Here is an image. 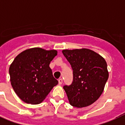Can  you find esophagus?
I'll return each instance as SVG.
<instances>
[{
    "mask_svg": "<svg viewBox=\"0 0 125 125\" xmlns=\"http://www.w3.org/2000/svg\"><path fill=\"white\" fill-rule=\"evenodd\" d=\"M58 83L60 85H61V84H62L63 83V80H62V78H60L58 80Z\"/></svg>",
    "mask_w": 125,
    "mask_h": 125,
    "instance_id": "1",
    "label": "esophagus"
}]
</instances>
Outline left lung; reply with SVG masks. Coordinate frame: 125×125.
Wrapping results in <instances>:
<instances>
[{"label":"left lung","mask_w":125,"mask_h":125,"mask_svg":"<svg viewBox=\"0 0 125 125\" xmlns=\"http://www.w3.org/2000/svg\"><path fill=\"white\" fill-rule=\"evenodd\" d=\"M62 53L73 71L72 83L63 86L70 104L76 108L92 104L103 93L108 78L106 62L87 49L63 50Z\"/></svg>","instance_id":"8db88e82"}]
</instances>
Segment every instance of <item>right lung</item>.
<instances>
[{"label": "right lung", "mask_w": 125, "mask_h": 125, "mask_svg": "<svg viewBox=\"0 0 125 125\" xmlns=\"http://www.w3.org/2000/svg\"><path fill=\"white\" fill-rule=\"evenodd\" d=\"M56 55V50L32 48L15 57L9 69L11 84L24 103L40 104L58 83L49 67Z\"/></svg>", "instance_id": "1"}]
</instances>
